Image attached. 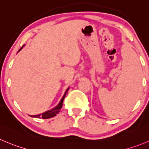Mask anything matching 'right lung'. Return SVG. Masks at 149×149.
Listing matches in <instances>:
<instances>
[{"label": "right lung", "instance_id": "obj_1", "mask_svg": "<svg viewBox=\"0 0 149 149\" xmlns=\"http://www.w3.org/2000/svg\"><path fill=\"white\" fill-rule=\"evenodd\" d=\"M22 49V48L19 50V51ZM68 90H69V87L66 90V91L65 92V94H64L63 97L62 98V99L60 100L59 103L58 104V105L56 107H55L53 109H50V110L46 111V112H43V113L40 114V115H30L31 117H32V118H42V119H47V118H51L52 117H54L55 115H56V114H58L60 111L61 108L62 107V104H63V101L65 99V97L67 93H68Z\"/></svg>", "mask_w": 149, "mask_h": 149}]
</instances>
